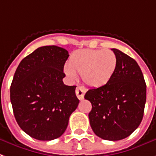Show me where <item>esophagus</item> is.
<instances>
[{"label":"esophagus","mask_w":156,"mask_h":156,"mask_svg":"<svg viewBox=\"0 0 156 156\" xmlns=\"http://www.w3.org/2000/svg\"><path fill=\"white\" fill-rule=\"evenodd\" d=\"M76 96L79 100H83V97H84V95H85V92H86V89L83 87L78 86L76 88Z\"/></svg>","instance_id":"34e87169"}]
</instances>
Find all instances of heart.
<instances>
[{"instance_id": "b5f03b06", "label": "heart", "mask_w": 156, "mask_h": 156, "mask_svg": "<svg viewBox=\"0 0 156 156\" xmlns=\"http://www.w3.org/2000/svg\"><path fill=\"white\" fill-rule=\"evenodd\" d=\"M117 65V56L110 50L83 49L71 55L65 72L71 80H75L78 73L87 85L100 87L110 82Z\"/></svg>"}]
</instances>
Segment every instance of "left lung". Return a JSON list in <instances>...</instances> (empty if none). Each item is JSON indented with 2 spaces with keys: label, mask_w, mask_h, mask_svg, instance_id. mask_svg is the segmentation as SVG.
Instances as JSON below:
<instances>
[{
  "label": "left lung",
  "mask_w": 156,
  "mask_h": 156,
  "mask_svg": "<svg viewBox=\"0 0 156 156\" xmlns=\"http://www.w3.org/2000/svg\"><path fill=\"white\" fill-rule=\"evenodd\" d=\"M117 69L109 83L89 89L84 98L91 103L89 120L95 134L108 141H119L140 125L147 100V85L136 60L113 48Z\"/></svg>",
  "instance_id": "8db88e82"
}]
</instances>
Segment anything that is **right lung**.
<instances>
[{"label": "right lung", "instance_id": "add662e5", "mask_svg": "<svg viewBox=\"0 0 156 156\" xmlns=\"http://www.w3.org/2000/svg\"><path fill=\"white\" fill-rule=\"evenodd\" d=\"M69 55L62 47L41 46L23 58L15 71L10 86L13 112L21 129L37 140L59 137L78 105L76 86L63 83Z\"/></svg>", "mask_w": 156, "mask_h": 156}]
</instances>
